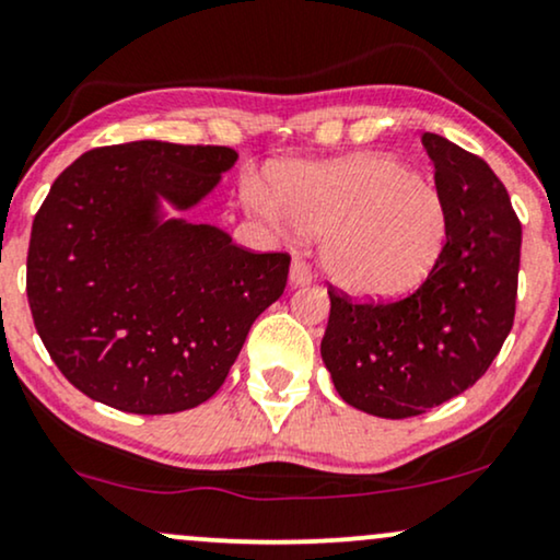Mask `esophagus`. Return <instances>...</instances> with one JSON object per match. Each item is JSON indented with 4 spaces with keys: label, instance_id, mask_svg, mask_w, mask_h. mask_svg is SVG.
<instances>
[{
    "label": "esophagus",
    "instance_id": "obj_1",
    "mask_svg": "<svg viewBox=\"0 0 560 560\" xmlns=\"http://www.w3.org/2000/svg\"><path fill=\"white\" fill-rule=\"evenodd\" d=\"M311 278H314V272H311L306 259L293 257V262H290V282H293V285H306Z\"/></svg>",
    "mask_w": 560,
    "mask_h": 560
}]
</instances>
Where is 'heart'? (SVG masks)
Here are the masks:
<instances>
[{"label": "heart", "mask_w": 560, "mask_h": 560, "mask_svg": "<svg viewBox=\"0 0 560 560\" xmlns=\"http://www.w3.org/2000/svg\"><path fill=\"white\" fill-rule=\"evenodd\" d=\"M246 198L278 226L324 236V272L360 298L417 288L438 265L450 231L438 187L394 156L290 166L275 174V190L249 185Z\"/></svg>", "instance_id": "1"}]
</instances>
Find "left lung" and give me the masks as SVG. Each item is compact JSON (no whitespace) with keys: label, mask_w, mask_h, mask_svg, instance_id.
<instances>
[{"label":"left lung","mask_w":560,"mask_h":560,"mask_svg":"<svg viewBox=\"0 0 560 560\" xmlns=\"http://www.w3.org/2000/svg\"><path fill=\"white\" fill-rule=\"evenodd\" d=\"M422 143L450 213L445 249L398 301H352L329 285L322 358L354 409L406 419L474 386L502 350L517 308L522 223L481 156L438 133Z\"/></svg>","instance_id":"obj_1"}]
</instances>
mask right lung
Listing matches in <instances>:
<instances>
[{"label": "right lung", "mask_w": 560, "mask_h": 560, "mask_svg": "<svg viewBox=\"0 0 560 560\" xmlns=\"http://www.w3.org/2000/svg\"><path fill=\"white\" fill-rule=\"evenodd\" d=\"M229 147L133 141L86 151L50 185L27 246V303L63 377L130 413H174L226 381L290 254H257L192 208L236 162Z\"/></svg>", "instance_id": "right-lung-1"}]
</instances>
